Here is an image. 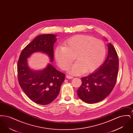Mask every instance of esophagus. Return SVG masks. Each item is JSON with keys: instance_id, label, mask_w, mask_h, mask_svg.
<instances>
[{"instance_id": "1", "label": "esophagus", "mask_w": 133, "mask_h": 133, "mask_svg": "<svg viewBox=\"0 0 133 133\" xmlns=\"http://www.w3.org/2000/svg\"><path fill=\"white\" fill-rule=\"evenodd\" d=\"M66 78H67V79H73V76H70V75H66Z\"/></svg>"}]
</instances>
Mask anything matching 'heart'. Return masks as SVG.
Instances as JSON below:
<instances>
[{
	"mask_svg": "<svg viewBox=\"0 0 133 133\" xmlns=\"http://www.w3.org/2000/svg\"><path fill=\"white\" fill-rule=\"evenodd\" d=\"M106 49L104 42L90 35H77L69 38L63 47H57L55 57L60 67L66 70L75 60L77 61L69 69L70 73H89L97 69L103 62Z\"/></svg>",
	"mask_w": 133,
	"mask_h": 133,
	"instance_id": "b5f03b06",
	"label": "heart"
}]
</instances>
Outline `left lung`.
<instances>
[{"label": "left lung", "mask_w": 133, "mask_h": 133, "mask_svg": "<svg viewBox=\"0 0 133 133\" xmlns=\"http://www.w3.org/2000/svg\"><path fill=\"white\" fill-rule=\"evenodd\" d=\"M106 60L94 73L81 78L82 84L77 90V94L83 101L94 104L101 101L109 95L117 81L119 58L111 43L108 44Z\"/></svg>", "instance_id": "1"}]
</instances>
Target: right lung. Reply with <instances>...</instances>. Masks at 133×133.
I'll use <instances>...</instances> for the list:
<instances>
[{
    "label": "right lung",
    "mask_w": 133,
    "mask_h": 133,
    "mask_svg": "<svg viewBox=\"0 0 133 133\" xmlns=\"http://www.w3.org/2000/svg\"><path fill=\"white\" fill-rule=\"evenodd\" d=\"M53 34L37 36L27 45L20 53L17 62V75L19 85L32 101L42 105L50 104L59 94L65 75L56 69L50 64L44 69L33 71L28 66L27 58L35 52L47 54L53 61V45L56 41Z\"/></svg>",
    "instance_id": "obj_1"
}]
</instances>
